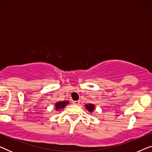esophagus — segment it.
<instances>
[{
    "mask_svg": "<svg viewBox=\"0 0 152 152\" xmlns=\"http://www.w3.org/2000/svg\"><path fill=\"white\" fill-rule=\"evenodd\" d=\"M80 101H74L73 102V104L75 105H79L80 104Z\"/></svg>",
    "mask_w": 152,
    "mask_h": 152,
    "instance_id": "1",
    "label": "esophagus"
}]
</instances>
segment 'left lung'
<instances>
[{"label": "left lung", "instance_id": "left-lung-1", "mask_svg": "<svg viewBox=\"0 0 152 152\" xmlns=\"http://www.w3.org/2000/svg\"><path fill=\"white\" fill-rule=\"evenodd\" d=\"M86 107V109L88 110V111L90 112V113H92V112L95 110V106L93 104H88L85 105Z\"/></svg>", "mask_w": 152, "mask_h": 152}]
</instances>
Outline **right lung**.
Returning <instances> with one entry per match:
<instances>
[{"label": "right lung", "instance_id": "1", "mask_svg": "<svg viewBox=\"0 0 152 152\" xmlns=\"http://www.w3.org/2000/svg\"><path fill=\"white\" fill-rule=\"evenodd\" d=\"M68 104V101H64V102H57L55 104V109L56 110H60L61 109H64Z\"/></svg>", "mask_w": 152, "mask_h": 152}]
</instances>
